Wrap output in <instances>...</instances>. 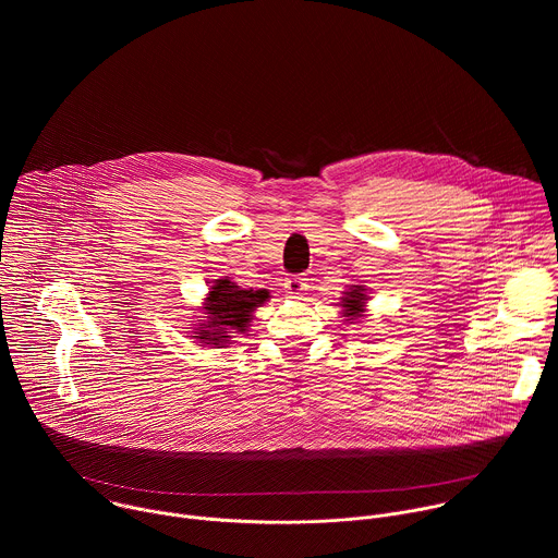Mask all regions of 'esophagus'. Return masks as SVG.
Masks as SVG:
<instances>
[{
    "label": "esophagus",
    "instance_id": "34e87169",
    "mask_svg": "<svg viewBox=\"0 0 558 558\" xmlns=\"http://www.w3.org/2000/svg\"><path fill=\"white\" fill-rule=\"evenodd\" d=\"M304 289H306V282L304 278L300 276H291L284 280V291H287V298H293V300H300L304 295Z\"/></svg>",
    "mask_w": 558,
    "mask_h": 558
}]
</instances>
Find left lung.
Returning a JSON list of instances; mask_svg holds the SVG:
<instances>
[{
	"label": "left lung",
	"mask_w": 558,
	"mask_h": 558,
	"mask_svg": "<svg viewBox=\"0 0 558 558\" xmlns=\"http://www.w3.org/2000/svg\"><path fill=\"white\" fill-rule=\"evenodd\" d=\"M366 302H368L366 287L364 284H349V289L340 298V306H342L340 313L344 317V323L353 325L355 320H360V317L366 311Z\"/></svg>",
	"instance_id": "obj_1"
}]
</instances>
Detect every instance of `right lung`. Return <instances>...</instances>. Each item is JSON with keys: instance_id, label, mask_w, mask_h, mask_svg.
I'll return each mask as SVG.
<instances>
[{"instance_id": "add662e5", "label": "right lung", "mask_w": 558, "mask_h": 558, "mask_svg": "<svg viewBox=\"0 0 558 558\" xmlns=\"http://www.w3.org/2000/svg\"><path fill=\"white\" fill-rule=\"evenodd\" d=\"M267 289H243L227 276L211 280L207 298L198 306L203 315H196L192 325V340L198 347L222 349L241 333L250 331L254 313L269 300Z\"/></svg>"}]
</instances>
